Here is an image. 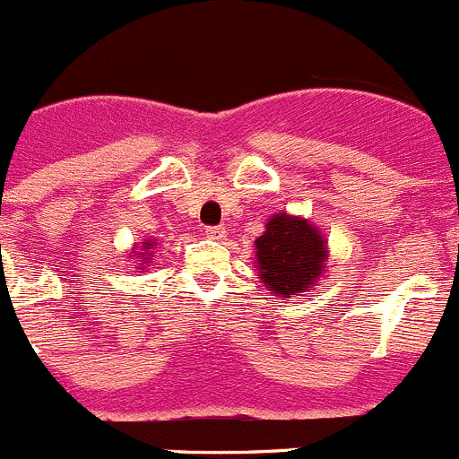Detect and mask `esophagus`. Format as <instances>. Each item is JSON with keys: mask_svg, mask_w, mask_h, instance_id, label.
I'll return each instance as SVG.
<instances>
[{"mask_svg": "<svg viewBox=\"0 0 459 459\" xmlns=\"http://www.w3.org/2000/svg\"><path fill=\"white\" fill-rule=\"evenodd\" d=\"M206 238L224 239L226 238V229H224V226H206Z\"/></svg>", "mask_w": 459, "mask_h": 459, "instance_id": "esophagus-1", "label": "esophagus"}]
</instances>
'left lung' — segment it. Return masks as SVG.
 Listing matches in <instances>:
<instances>
[{"instance_id":"1","label":"left lung","mask_w":459,"mask_h":459,"mask_svg":"<svg viewBox=\"0 0 459 459\" xmlns=\"http://www.w3.org/2000/svg\"><path fill=\"white\" fill-rule=\"evenodd\" d=\"M327 260V242L305 217L278 212L255 239V266L266 291L275 296H302L318 282Z\"/></svg>"}]
</instances>
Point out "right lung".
Masks as SVG:
<instances>
[{"label":"right lung","instance_id":"add662e5","mask_svg":"<svg viewBox=\"0 0 459 459\" xmlns=\"http://www.w3.org/2000/svg\"><path fill=\"white\" fill-rule=\"evenodd\" d=\"M152 247H154V242H150V239H145V242H143V248H145V251H150V248H152ZM136 255L143 257V260H139L141 264H143V262H150V253H136Z\"/></svg>","mask_w":459,"mask_h":459}]
</instances>
